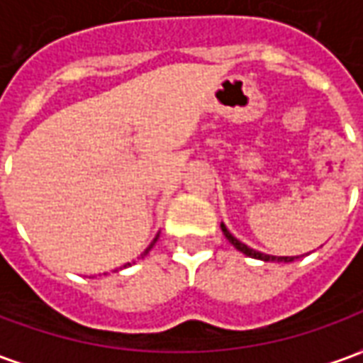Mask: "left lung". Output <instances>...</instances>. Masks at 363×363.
Wrapping results in <instances>:
<instances>
[{"instance_id": "obj_1", "label": "left lung", "mask_w": 363, "mask_h": 363, "mask_svg": "<svg viewBox=\"0 0 363 363\" xmlns=\"http://www.w3.org/2000/svg\"><path fill=\"white\" fill-rule=\"evenodd\" d=\"M221 231H223V235L228 237V241L233 247H235L237 251H241L243 255H247V257H251V259H259V260H264V262H270V260H276V262H291L294 259H297V257H272V255H264V252H259L255 251V249H251V247H247L245 243H241L237 237H233L231 233L228 231V228L221 223Z\"/></svg>"}]
</instances>
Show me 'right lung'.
Segmentation results:
<instances>
[{"label": "right lung", "mask_w": 363, "mask_h": 363, "mask_svg": "<svg viewBox=\"0 0 363 363\" xmlns=\"http://www.w3.org/2000/svg\"><path fill=\"white\" fill-rule=\"evenodd\" d=\"M159 237V235H157ZM157 237H155V239H153V243H151L150 245V247H147V249H145V251H143V255H142V259H143V257H145V255H147V252H150L151 251V247H153V245H155V241H157ZM126 267H130V262H128V264H124V268H126ZM120 270H122V268H120Z\"/></svg>", "instance_id": "1"}]
</instances>
